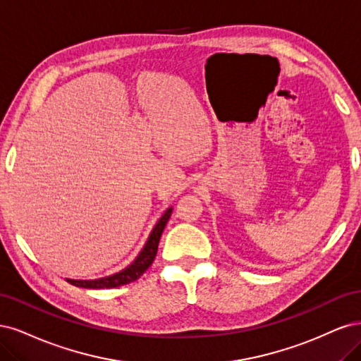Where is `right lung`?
<instances>
[{
    "instance_id": "obj_1",
    "label": "right lung",
    "mask_w": 361,
    "mask_h": 361,
    "mask_svg": "<svg viewBox=\"0 0 361 361\" xmlns=\"http://www.w3.org/2000/svg\"><path fill=\"white\" fill-rule=\"evenodd\" d=\"M171 213H172V207H169L168 210L164 214H161V217L157 220V224L154 225L153 231L149 232L147 243L144 244L142 250L139 252V255L135 258V261L130 265H127L126 269H123L121 271L111 274V276H106V277L94 279V281H76V279H66V281L68 283L75 285V286L88 288V289L117 288V286H121V285H127L130 282H135L136 279L141 277L148 270V267L153 264V261L156 258V253H157L161 232H164V229L168 224Z\"/></svg>"
}]
</instances>
